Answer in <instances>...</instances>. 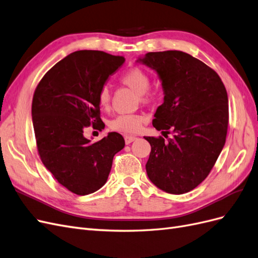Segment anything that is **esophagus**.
<instances>
[{"mask_svg":"<svg viewBox=\"0 0 258 258\" xmlns=\"http://www.w3.org/2000/svg\"><path fill=\"white\" fill-rule=\"evenodd\" d=\"M137 138L135 137V136H126L124 137V143L126 144H130V143H132L135 141Z\"/></svg>","mask_w":258,"mask_h":258,"instance_id":"esophagus-1","label":"esophagus"}]
</instances>
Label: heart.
I'll use <instances>...</instances> for the list:
<instances>
[{
  "instance_id": "obj_1",
  "label": "heart",
  "mask_w": 258,
  "mask_h": 258,
  "mask_svg": "<svg viewBox=\"0 0 258 258\" xmlns=\"http://www.w3.org/2000/svg\"><path fill=\"white\" fill-rule=\"evenodd\" d=\"M120 82L128 86L134 91H136L140 100L142 102H146L150 100V96L146 92L151 86V79L145 71L140 68H132L126 73H123L120 77ZM98 101L101 107H107L111 102V89L108 86H103L100 89L98 95ZM144 121V117L142 115L137 114H122L117 116L115 119L111 121V128L116 131L124 132V134H132L136 132L141 127Z\"/></svg>"
}]
</instances>
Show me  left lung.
<instances>
[{"instance_id":"1","label":"left lung","mask_w":258,"mask_h":258,"mask_svg":"<svg viewBox=\"0 0 258 258\" xmlns=\"http://www.w3.org/2000/svg\"><path fill=\"white\" fill-rule=\"evenodd\" d=\"M137 62L157 73L163 91L153 126L173 137H144L151 144L146 173L159 189L192 190L212 170L226 141L228 97L215 71L189 53L147 52Z\"/></svg>"}]
</instances>
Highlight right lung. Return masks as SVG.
Masks as SVG:
<instances>
[{
    "mask_svg": "<svg viewBox=\"0 0 258 258\" xmlns=\"http://www.w3.org/2000/svg\"><path fill=\"white\" fill-rule=\"evenodd\" d=\"M124 63V58L100 50H79L54 64L44 75L32 101V122L42 162L57 181L76 195L102 187L113 158L124 146L117 132L96 143L84 129L99 124L98 95Z\"/></svg>",
    "mask_w": 258,
    "mask_h": 258,
    "instance_id": "right-lung-1",
    "label": "right lung"
}]
</instances>
